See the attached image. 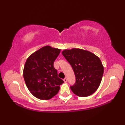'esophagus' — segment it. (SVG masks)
<instances>
[{
	"label": "esophagus",
	"instance_id": "1",
	"mask_svg": "<svg viewBox=\"0 0 125 125\" xmlns=\"http://www.w3.org/2000/svg\"><path fill=\"white\" fill-rule=\"evenodd\" d=\"M63 81H64V82H65V83H67V78H64V79H63Z\"/></svg>",
	"mask_w": 125,
	"mask_h": 125
}]
</instances>
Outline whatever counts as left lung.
I'll list each match as a JSON object with an SVG mask.
<instances>
[{
	"mask_svg": "<svg viewBox=\"0 0 125 125\" xmlns=\"http://www.w3.org/2000/svg\"><path fill=\"white\" fill-rule=\"evenodd\" d=\"M62 55L70 63L76 77L70 86L79 97H87L96 91L102 81L104 67L99 58L93 53L81 49H65Z\"/></svg>",
	"mask_w": 125,
	"mask_h": 125,
	"instance_id": "left-lung-1",
	"label": "left lung"
}]
</instances>
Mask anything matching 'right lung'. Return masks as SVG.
Masks as SVG:
<instances>
[{"label":"right lung","mask_w":125,"mask_h":125,"mask_svg":"<svg viewBox=\"0 0 125 125\" xmlns=\"http://www.w3.org/2000/svg\"><path fill=\"white\" fill-rule=\"evenodd\" d=\"M60 49L49 46L41 48L29 57L23 68V78L29 91L40 99L48 100L59 91L64 82L58 77L54 67Z\"/></svg>","instance_id":"right-lung-1"}]
</instances>
